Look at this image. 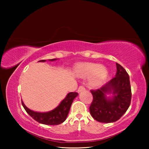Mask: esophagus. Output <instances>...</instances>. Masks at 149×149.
Wrapping results in <instances>:
<instances>
[{
    "label": "esophagus",
    "instance_id": "esophagus-1",
    "mask_svg": "<svg viewBox=\"0 0 149 149\" xmlns=\"http://www.w3.org/2000/svg\"><path fill=\"white\" fill-rule=\"evenodd\" d=\"M85 91V88L84 86H79V88H78V89H77V92L81 93L82 91Z\"/></svg>",
    "mask_w": 149,
    "mask_h": 149
}]
</instances>
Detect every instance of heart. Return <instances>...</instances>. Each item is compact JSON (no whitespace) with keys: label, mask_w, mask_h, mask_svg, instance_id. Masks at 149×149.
I'll list each match as a JSON object with an SVG mask.
<instances>
[{"label":"heart","mask_w":149,"mask_h":149,"mask_svg":"<svg viewBox=\"0 0 149 149\" xmlns=\"http://www.w3.org/2000/svg\"><path fill=\"white\" fill-rule=\"evenodd\" d=\"M74 74L79 78H87L90 76V84L93 86L101 85L108 76V70L102 65L94 63H85L75 65Z\"/></svg>","instance_id":"obj_1"}]
</instances>
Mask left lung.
I'll return each instance as SVG.
<instances>
[{
	"label": "left lung",
	"mask_w": 149,
	"mask_h": 149,
	"mask_svg": "<svg viewBox=\"0 0 149 149\" xmlns=\"http://www.w3.org/2000/svg\"><path fill=\"white\" fill-rule=\"evenodd\" d=\"M117 72L114 78L100 89L91 90L93 100L90 113L95 120L102 123L116 122L125 114L132 99L130 76L126 70L116 63ZM112 96L107 97V94Z\"/></svg>",
	"instance_id": "obj_1"
}]
</instances>
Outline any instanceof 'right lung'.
I'll use <instances>...</instances> for the list:
<instances>
[{
    "mask_svg": "<svg viewBox=\"0 0 149 149\" xmlns=\"http://www.w3.org/2000/svg\"><path fill=\"white\" fill-rule=\"evenodd\" d=\"M56 60V58H54L49 59V61H55ZM39 62H46V60H39ZM77 95L78 93L76 92L69 93L56 108L47 112H35L33 110L29 109L24 104L23 101H22V103L27 114L37 122L45 125H58L64 122L66 119L73 100Z\"/></svg>",
    "mask_w": 149,
    "mask_h": 149,
    "instance_id": "add662e5",
    "label": "right lung"
}]
</instances>
